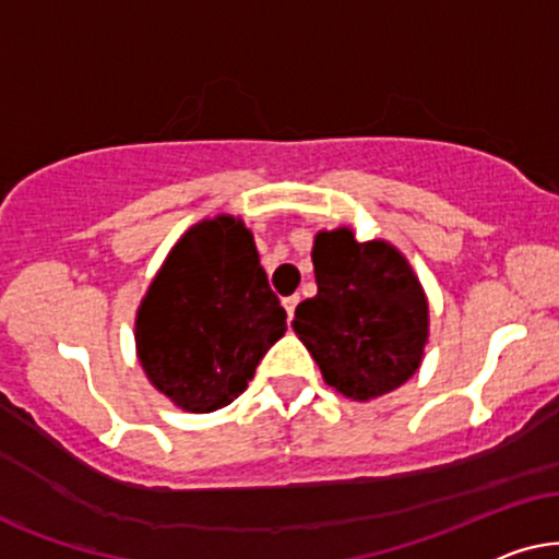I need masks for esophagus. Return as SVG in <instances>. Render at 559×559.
Masks as SVG:
<instances>
[{
  "mask_svg": "<svg viewBox=\"0 0 559 559\" xmlns=\"http://www.w3.org/2000/svg\"><path fill=\"white\" fill-rule=\"evenodd\" d=\"M296 304H299V296H286V299H284V309H286V317L288 319H292L294 317V311H296Z\"/></svg>",
  "mask_w": 559,
  "mask_h": 559,
  "instance_id": "34e87169",
  "label": "esophagus"
}]
</instances>
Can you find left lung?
<instances>
[{
  "label": "left lung",
  "mask_w": 559,
  "mask_h": 559,
  "mask_svg": "<svg viewBox=\"0 0 559 559\" xmlns=\"http://www.w3.org/2000/svg\"><path fill=\"white\" fill-rule=\"evenodd\" d=\"M311 263L317 296L296 307L292 326L324 383L353 401L396 391L429 342V301L404 252L337 227L319 229Z\"/></svg>",
  "instance_id": "left-lung-1"
}]
</instances>
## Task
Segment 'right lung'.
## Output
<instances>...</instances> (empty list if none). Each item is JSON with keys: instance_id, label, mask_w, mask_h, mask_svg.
I'll return each instance as SVG.
<instances>
[{"instance_id": "obj_1", "label": "right lung", "mask_w": 559, "mask_h": 559, "mask_svg": "<svg viewBox=\"0 0 559 559\" xmlns=\"http://www.w3.org/2000/svg\"><path fill=\"white\" fill-rule=\"evenodd\" d=\"M286 332V311L240 217L217 214L186 229L147 286L135 349L147 381L178 408L233 404Z\"/></svg>"}]
</instances>
